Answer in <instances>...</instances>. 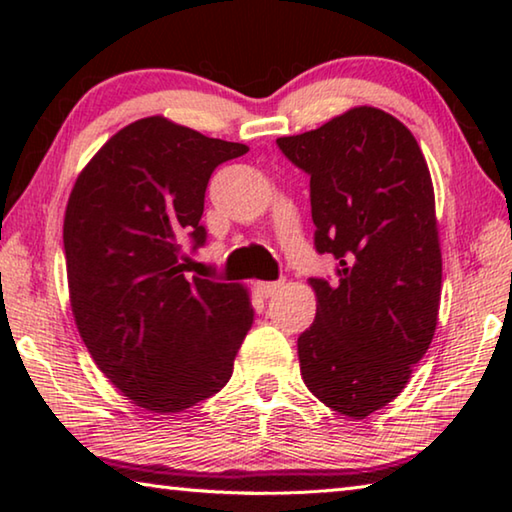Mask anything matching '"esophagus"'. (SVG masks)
I'll return each instance as SVG.
<instances>
[{
	"label": "esophagus",
	"mask_w": 512,
	"mask_h": 512,
	"mask_svg": "<svg viewBox=\"0 0 512 512\" xmlns=\"http://www.w3.org/2000/svg\"><path fill=\"white\" fill-rule=\"evenodd\" d=\"M280 287H282V280H277V282H257V291L262 293L264 298H271L273 293L280 291Z\"/></svg>",
	"instance_id": "obj_1"
}]
</instances>
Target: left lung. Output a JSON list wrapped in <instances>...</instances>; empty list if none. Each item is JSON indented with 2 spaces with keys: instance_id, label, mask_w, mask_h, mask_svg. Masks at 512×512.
Masks as SVG:
<instances>
[{
  "instance_id": "left-lung-1",
  "label": "left lung",
  "mask_w": 512,
  "mask_h": 512,
  "mask_svg": "<svg viewBox=\"0 0 512 512\" xmlns=\"http://www.w3.org/2000/svg\"><path fill=\"white\" fill-rule=\"evenodd\" d=\"M277 146L309 176L314 246L336 259L334 282L309 280L318 307L298 336L302 379L363 420L402 393L436 332L443 259L427 160L402 121L370 106Z\"/></svg>"
}]
</instances>
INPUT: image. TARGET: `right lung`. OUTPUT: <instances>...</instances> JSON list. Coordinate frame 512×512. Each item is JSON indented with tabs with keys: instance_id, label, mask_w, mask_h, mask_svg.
<instances>
[{
	"instance_id": "add662e5",
	"label": "right lung",
	"mask_w": 512,
	"mask_h": 512,
	"mask_svg": "<svg viewBox=\"0 0 512 512\" xmlns=\"http://www.w3.org/2000/svg\"><path fill=\"white\" fill-rule=\"evenodd\" d=\"M248 153L164 117L121 128L69 194L63 244L76 327L133 404L180 413L228 384L253 325L241 284L185 277V241L205 244V189Z\"/></svg>"
}]
</instances>
